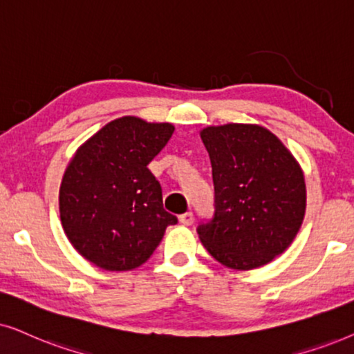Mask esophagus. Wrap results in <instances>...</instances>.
I'll list each match as a JSON object with an SVG mask.
<instances>
[{
  "label": "esophagus",
  "mask_w": 354,
  "mask_h": 354,
  "mask_svg": "<svg viewBox=\"0 0 354 354\" xmlns=\"http://www.w3.org/2000/svg\"><path fill=\"white\" fill-rule=\"evenodd\" d=\"M192 221H194V215H192V212H186V214L180 215V223L185 225V226H189Z\"/></svg>",
  "instance_id": "1"
}]
</instances>
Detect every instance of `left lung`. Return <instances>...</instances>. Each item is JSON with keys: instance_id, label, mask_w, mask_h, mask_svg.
Segmentation results:
<instances>
[{"instance_id": "1", "label": "left lung", "mask_w": 354, "mask_h": 354, "mask_svg": "<svg viewBox=\"0 0 354 354\" xmlns=\"http://www.w3.org/2000/svg\"><path fill=\"white\" fill-rule=\"evenodd\" d=\"M215 215L197 228L215 261L234 270L272 262L293 243L306 214V183L298 160L259 124L207 126Z\"/></svg>"}]
</instances>
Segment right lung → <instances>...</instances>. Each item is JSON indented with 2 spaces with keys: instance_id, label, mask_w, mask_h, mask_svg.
Returning a JSON list of instances; mask_svg holds the SVG:
<instances>
[{
  "instance_id": "add662e5",
  "label": "right lung",
  "mask_w": 354,
  "mask_h": 354,
  "mask_svg": "<svg viewBox=\"0 0 354 354\" xmlns=\"http://www.w3.org/2000/svg\"><path fill=\"white\" fill-rule=\"evenodd\" d=\"M171 122L113 120L75 150L59 186V218L69 243L108 272L149 261L168 225L162 186L147 165L171 138Z\"/></svg>"
}]
</instances>
